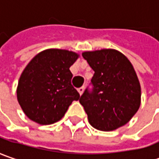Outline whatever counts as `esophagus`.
Listing matches in <instances>:
<instances>
[{
  "instance_id": "esophagus-1",
  "label": "esophagus",
  "mask_w": 159,
  "mask_h": 159,
  "mask_svg": "<svg viewBox=\"0 0 159 159\" xmlns=\"http://www.w3.org/2000/svg\"><path fill=\"white\" fill-rule=\"evenodd\" d=\"M84 89H85V88H84V87H81V88L78 89V91H79V93H80V95L83 94V92H84Z\"/></svg>"
}]
</instances>
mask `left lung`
Masks as SVG:
<instances>
[{
  "instance_id": "left-lung-1",
  "label": "left lung",
  "mask_w": 159,
  "mask_h": 159,
  "mask_svg": "<svg viewBox=\"0 0 159 159\" xmlns=\"http://www.w3.org/2000/svg\"><path fill=\"white\" fill-rule=\"evenodd\" d=\"M82 57L95 71L92 88L80 98L90 125L101 131L125 125L141 103V86L130 61L115 49L84 52Z\"/></svg>"
}]
</instances>
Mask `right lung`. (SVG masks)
I'll return each instance as SVG.
<instances>
[{"label":"right lung","mask_w":159,"mask_h":159,"mask_svg":"<svg viewBox=\"0 0 159 159\" xmlns=\"http://www.w3.org/2000/svg\"><path fill=\"white\" fill-rule=\"evenodd\" d=\"M78 54L64 49H47L35 56L22 72L17 100L25 115L40 125L62 119L80 94L71 85L70 65Z\"/></svg>","instance_id":"obj_1"}]
</instances>
